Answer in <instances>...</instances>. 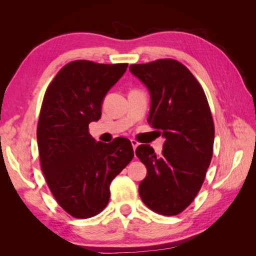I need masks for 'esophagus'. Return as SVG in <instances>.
Here are the masks:
<instances>
[{
    "label": "esophagus",
    "mask_w": 256,
    "mask_h": 256,
    "mask_svg": "<svg viewBox=\"0 0 256 256\" xmlns=\"http://www.w3.org/2000/svg\"><path fill=\"white\" fill-rule=\"evenodd\" d=\"M131 144H132V146H133V149H134V151H136V146H138V142L136 141V140H131Z\"/></svg>",
    "instance_id": "obj_1"
}]
</instances>
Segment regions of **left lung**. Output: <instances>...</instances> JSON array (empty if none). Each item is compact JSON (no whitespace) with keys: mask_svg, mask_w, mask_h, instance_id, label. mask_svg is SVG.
<instances>
[{"mask_svg":"<svg viewBox=\"0 0 256 256\" xmlns=\"http://www.w3.org/2000/svg\"><path fill=\"white\" fill-rule=\"evenodd\" d=\"M130 71L148 88V122L166 138L160 156L149 144L136 148L148 172L138 194L149 209L176 216L196 198L211 162L214 124L209 104L196 76L178 60L132 64Z\"/></svg>","mask_w":256,"mask_h":256,"instance_id":"8db88e82","label":"left lung"}]
</instances>
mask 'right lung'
Returning a JSON list of instances; mask_svg holds the SVG:
<instances>
[{"label":"right lung","instance_id":"add662e5","mask_svg":"<svg viewBox=\"0 0 256 256\" xmlns=\"http://www.w3.org/2000/svg\"><path fill=\"white\" fill-rule=\"evenodd\" d=\"M126 68V63L72 60L42 99L37 125L40 167L56 202L74 218L105 209L112 180L134 157L128 138L102 144L89 133V124L100 118L104 97Z\"/></svg>","mask_w":256,"mask_h":256}]
</instances>
